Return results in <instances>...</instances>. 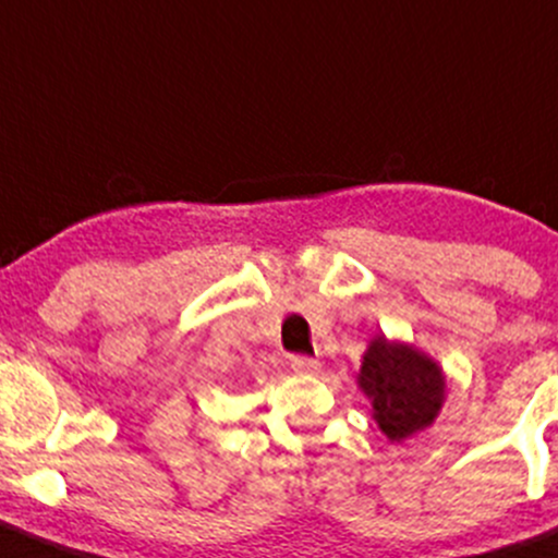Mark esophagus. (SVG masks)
Here are the masks:
<instances>
[{"instance_id": "1", "label": "esophagus", "mask_w": 558, "mask_h": 558, "mask_svg": "<svg viewBox=\"0 0 558 558\" xmlns=\"http://www.w3.org/2000/svg\"><path fill=\"white\" fill-rule=\"evenodd\" d=\"M291 368L296 373H302V376H315V373L320 371V363H317L315 357H307V354H293Z\"/></svg>"}]
</instances>
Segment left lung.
I'll use <instances>...</instances> for the list:
<instances>
[{"label": "left lung", "mask_w": 558, "mask_h": 558, "mask_svg": "<svg viewBox=\"0 0 558 558\" xmlns=\"http://www.w3.org/2000/svg\"><path fill=\"white\" fill-rule=\"evenodd\" d=\"M357 384L371 400L378 428L391 442L432 426L445 402L442 368L428 354L387 336L371 339Z\"/></svg>", "instance_id": "1"}]
</instances>
